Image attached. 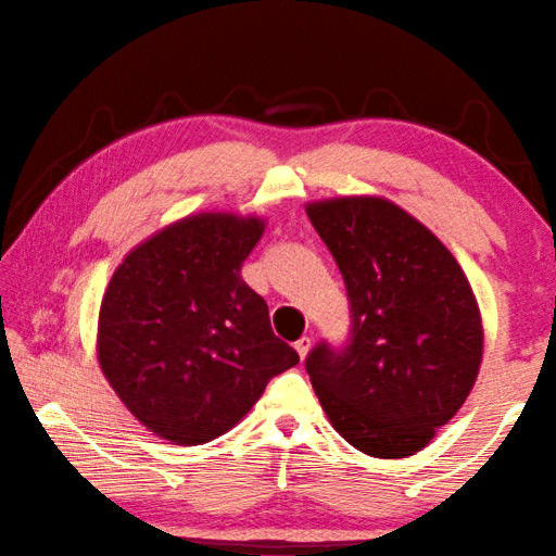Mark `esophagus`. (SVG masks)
Segmentation results:
<instances>
[{
    "label": "esophagus",
    "instance_id": "1",
    "mask_svg": "<svg viewBox=\"0 0 556 556\" xmlns=\"http://www.w3.org/2000/svg\"><path fill=\"white\" fill-rule=\"evenodd\" d=\"M311 338H300L295 344H293V348H295V352L300 354V359H305L307 357V352H311Z\"/></svg>",
    "mask_w": 556,
    "mask_h": 556
}]
</instances>
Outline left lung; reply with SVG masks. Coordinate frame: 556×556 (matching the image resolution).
Returning a JSON list of instances; mask_svg holds the SVG:
<instances>
[{"label":"left lung","instance_id":"8db88e82","mask_svg":"<svg viewBox=\"0 0 556 556\" xmlns=\"http://www.w3.org/2000/svg\"><path fill=\"white\" fill-rule=\"evenodd\" d=\"M348 286L352 334L305 369L344 441L375 458L426 448L476 384L483 320L453 253L402 206L338 197L305 206Z\"/></svg>","mask_w":556,"mask_h":556}]
</instances>
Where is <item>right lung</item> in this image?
I'll use <instances>...</instances> for the list:
<instances>
[{
	"instance_id": "obj_1",
	"label": "right lung",
	"mask_w": 556,
	"mask_h": 556,
	"mask_svg": "<svg viewBox=\"0 0 556 556\" xmlns=\"http://www.w3.org/2000/svg\"><path fill=\"white\" fill-rule=\"evenodd\" d=\"M261 216L204 212L127 253L98 315V362L121 402L160 439L199 445L233 429L298 352L270 330L241 266Z\"/></svg>"
}]
</instances>
